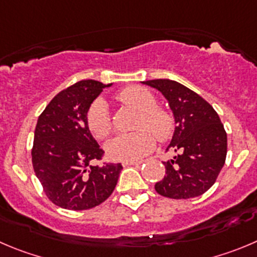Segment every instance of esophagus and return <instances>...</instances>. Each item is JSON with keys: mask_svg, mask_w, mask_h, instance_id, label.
I'll return each mask as SVG.
<instances>
[{"mask_svg": "<svg viewBox=\"0 0 257 257\" xmlns=\"http://www.w3.org/2000/svg\"><path fill=\"white\" fill-rule=\"evenodd\" d=\"M142 165V161H129V162H123V166H140Z\"/></svg>", "mask_w": 257, "mask_h": 257, "instance_id": "34e87169", "label": "esophagus"}]
</instances>
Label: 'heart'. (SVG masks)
Masks as SVG:
<instances>
[{
	"label": "heart",
	"mask_w": 257,
	"mask_h": 257,
	"mask_svg": "<svg viewBox=\"0 0 257 257\" xmlns=\"http://www.w3.org/2000/svg\"><path fill=\"white\" fill-rule=\"evenodd\" d=\"M117 100L140 112L136 120V129L140 131L120 134L107 142L106 153L110 158L115 161H137L153 150L154 134L158 141H166L172 134V116L165 109L156 106V97L147 88L128 86L117 93ZM86 124L96 140L109 137L112 125L106 102L97 100L91 105L86 115Z\"/></svg>",
	"instance_id": "obj_1"
}]
</instances>
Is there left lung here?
Segmentation results:
<instances>
[{
	"label": "left lung",
	"mask_w": 257,
	"mask_h": 257,
	"mask_svg": "<svg viewBox=\"0 0 257 257\" xmlns=\"http://www.w3.org/2000/svg\"><path fill=\"white\" fill-rule=\"evenodd\" d=\"M142 83L166 97L176 124L166 151L177 155L164 162L166 175L156 183V191L171 199H190L204 194L215 183L227 156V133L217 111L201 96L176 81L151 80Z\"/></svg>",
	"instance_id": "8db88e82"
}]
</instances>
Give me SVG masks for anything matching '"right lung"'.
<instances>
[{
    "label": "right lung",
    "instance_id": "obj_1",
    "mask_svg": "<svg viewBox=\"0 0 257 257\" xmlns=\"http://www.w3.org/2000/svg\"><path fill=\"white\" fill-rule=\"evenodd\" d=\"M83 80L53 97L38 117L31 161L45 195L69 210H86L101 204L116 186L121 164L93 166L101 160L100 148L86 124L93 100L105 87Z\"/></svg>",
    "mask_w": 257,
    "mask_h": 257
}]
</instances>
